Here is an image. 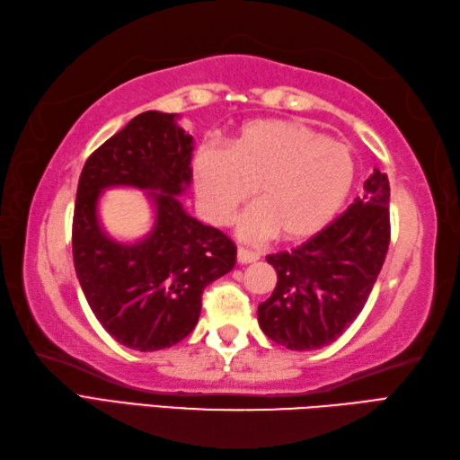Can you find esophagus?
Here are the masks:
<instances>
[{"label": "esophagus", "instance_id": "obj_1", "mask_svg": "<svg viewBox=\"0 0 460 460\" xmlns=\"http://www.w3.org/2000/svg\"><path fill=\"white\" fill-rule=\"evenodd\" d=\"M260 254L254 250L238 248V264H252V261H258Z\"/></svg>", "mask_w": 460, "mask_h": 460}]
</instances>
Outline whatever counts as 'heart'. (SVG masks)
<instances>
[{
	"label": "heart",
	"instance_id": "obj_1",
	"mask_svg": "<svg viewBox=\"0 0 460 460\" xmlns=\"http://www.w3.org/2000/svg\"><path fill=\"white\" fill-rule=\"evenodd\" d=\"M196 199L217 226L228 224L252 190L256 206L238 220L242 240L304 242L330 226L349 199L353 155L296 120H254L226 153L200 148L192 161Z\"/></svg>",
	"mask_w": 460,
	"mask_h": 460
}]
</instances>
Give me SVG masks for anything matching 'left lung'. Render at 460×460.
I'll list each match as a JSON object with an SVG mask.
<instances>
[{
	"label": "left lung",
	"instance_id": "8db88e82",
	"mask_svg": "<svg viewBox=\"0 0 460 460\" xmlns=\"http://www.w3.org/2000/svg\"><path fill=\"white\" fill-rule=\"evenodd\" d=\"M365 192L317 236L266 260L278 284L258 305V323L288 349H320L335 341L361 314L387 256L389 181L375 172Z\"/></svg>",
	"mask_w": 460,
	"mask_h": 460
}]
</instances>
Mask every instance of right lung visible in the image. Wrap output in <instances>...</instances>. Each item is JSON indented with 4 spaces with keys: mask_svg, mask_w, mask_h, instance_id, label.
<instances>
[{
    "mask_svg": "<svg viewBox=\"0 0 460 460\" xmlns=\"http://www.w3.org/2000/svg\"><path fill=\"white\" fill-rule=\"evenodd\" d=\"M192 137L174 112L146 111L93 153L79 176L73 261L101 325L137 351L172 348L199 323L202 292L236 264V246L182 208L192 181ZM146 190L155 226L135 244L112 241L96 208L102 190Z\"/></svg>",
    "mask_w": 460,
    "mask_h": 460,
    "instance_id": "obj_1",
    "label": "right lung"
}]
</instances>
